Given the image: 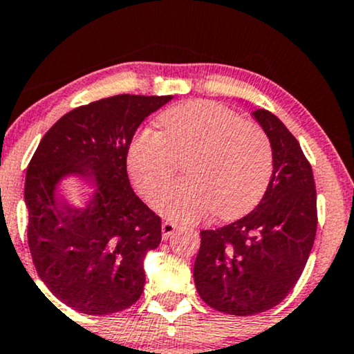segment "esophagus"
Returning <instances> with one entry per match:
<instances>
[{"label":"esophagus","mask_w":354,"mask_h":354,"mask_svg":"<svg viewBox=\"0 0 354 354\" xmlns=\"http://www.w3.org/2000/svg\"><path fill=\"white\" fill-rule=\"evenodd\" d=\"M174 229H176V224L169 223V221H165V223L161 224V234H163V239H168V237L174 232Z\"/></svg>","instance_id":"34e87169"}]
</instances>
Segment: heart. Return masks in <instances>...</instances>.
<instances>
[{
  "label": "heart",
  "mask_w": 354,
  "mask_h": 354,
  "mask_svg": "<svg viewBox=\"0 0 354 354\" xmlns=\"http://www.w3.org/2000/svg\"><path fill=\"white\" fill-rule=\"evenodd\" d=\"M161 131L140 130L127 150V171L151 201L185 160L186 180L155 198L166 218L198 223L211 211L236 219L254 209L274 176V147L259 123L209 100L176 105L160 115Z\"/></svg>",
  "instance_id": "heart-1"
}]
</instances>
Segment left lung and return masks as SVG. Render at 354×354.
I'll list each match as a JSON object with an SVG mask.
<instances>
[{"mask_svg": "<svg viewBox=\"0 0 354 354\" xmlns=\"http://www.w3.org/2000/svg\"><path fill=\"white\" fill-rule=\"evenodd\" d=\"M252 115L274 147L269 189L242 219L201 231L194 262L199 297L237 317L267 312L290 293L308 261L318 223L313 171L300 143L269 110Z\"/></svg>", "mask_w": 354, "mask_h": 354, "instance_id": "left-lung-1", "label": "left lung"}]
</instances>
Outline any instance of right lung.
<instances>
[{
	"label": "right lung",
	"instance_id": "add662e5",
	"mask_svg": "<svg viewBox=\"0 0 354 354\" xmlns=\"http://www.w3.org/2000/svg\"><path fill=\"white\" fill-rule=\"evenodd\" d=\"M173 95H113L71 110L42 136L26 171L28 244L37 275L71 308H129L145 285L143 259L161 241V219L131 189L127 150L136 129ZM80 176L93 191L67 205L58 183Z\"/></svg>",
	"mask_w": 354,
	"mask_h": 354
}]
</instances>
